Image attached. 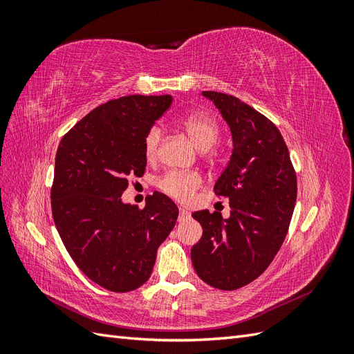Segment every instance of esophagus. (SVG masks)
I'll return each instance as SVG.
<instances>
[{
    "label": "esophagus",
    "instance_id": "1",
    "mask_svg": "<svg viewBox=\"0 0 354 354\" xmlns=\"http://www.w3.org/2000/svg\"><path fill=\"white\" fill-rule=\"evenodd\" d=\"M189 217H190L189 211H187V209H185V208H180V216H178V221H185V220H187Z\"/></svg>",
    "mask_w": 354,
    "mask_h": 354
}]
</instances>
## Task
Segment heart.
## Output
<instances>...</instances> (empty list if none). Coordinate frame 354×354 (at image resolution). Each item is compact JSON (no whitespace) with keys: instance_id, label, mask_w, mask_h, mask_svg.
Returning a JSON list of instances; mask_svg holds the SVG:
<instances>
[{"instance_id":"heart-1","label":"heart","mask_w":354,"mask_h":354,"mask_svg":"<svg viewBox=\"0 0 354 354\" xmlns=\"http://www.w3.org/2000/svg\"><path fill=\"white\" fill-rule=\"evenodd\" d=\"M178 125L199 151H208L220 136V125L216 121V118L205 112L189 113L185 118H181ZM160 138H162V131L158 127H153L146 134L145 156L147 160L156 159ZM201 183L202 178L198 173H168L159 180V189L171 198L186 202L195 195Z\"/></svg>"}]
</instances>
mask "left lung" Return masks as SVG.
Returning <instances> with one entry per match:
<instances>
[{
  "mask_svg": "<svg viewBox=\"0 0 354 354\" xmlns=\"http://www.w3.org/2000/svg\"><path fill=\"white\" fill-rule=\"evenodd\" d=\"M227 122L233 151L214 192L230 199V217L208 209L192 217L202 238L192 246L201 279L233 291L257 279L273 261L288 233L297 201V176L281 131L233 95L202 91Z\"/></svg>",
  "mask_w": 354,
  "mask_h": 354,
  "instance_id": "8db88e82",
  "label": "left lung"
}]
</instances>
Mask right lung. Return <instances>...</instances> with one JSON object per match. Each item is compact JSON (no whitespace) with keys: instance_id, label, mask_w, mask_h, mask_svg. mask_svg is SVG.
<instances>
[{"instance_id":"right-lung-1","label":"right lung","mask_w":354,"mask_h":354,"mask_svg":"<svg viewBox=\"0 0 354 354\" xmlns=\"http://www.w3.org/2000/svg\"><path fill=\"white\" fill-rule=\"evenodd\" d=\"M171 103L168 94L109 100L59 145L51 187L56 229L81 272L108 291L142 286L176 226L178 208L164 194L149 195L142 209L121 199L128 177L143 176L145 137Z\"/></svg>"}]
</instances>
